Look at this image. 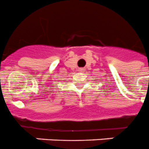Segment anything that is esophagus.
<instances>
[{
    "label": "esophagus",
    "instance_id": "1",
    "mask_svg": "<svg viewBox=\"0 0 149 149\" xmlns=\"http://www.w3.org/2000/svg\"><path fill=\"white\" fill-rule=\"evenodd\" d=\"M83 68H79V72H83Z\"/></svg>",
    "mask_w": 149,
    "mask_h": 149
}]
</instances>
